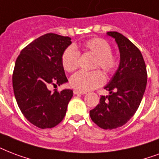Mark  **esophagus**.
I'll use <instances>...</instances> for the list:
<instances>
[{"mask_svg":"<svg viewBox=\"0 0 159 159\" xmlns=\"http://www.w3.org/2000/svg\"><path fill=\"white\" fill-rule=\"evenodd\" d=\"M73 93H74L75 95H77V94L84 95V94H86V93H85V92H81V91H78V90H74L73 91Z\"/></svg>","mask_w":159,"mask_h":159,"instance_id":"obj_1","label":"esophagus"}]
</instances>
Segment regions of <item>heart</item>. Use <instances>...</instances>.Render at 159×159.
Wrapping results in <instances>:
<instances>
[{"label":"heart","mask_w":159,"mask_h":159,"mask_svg":"<svg viewBox=\"0 0 159 159\" xmlns=\"http://www.w3.org/2000/svg\"><path fill=\"white\" fill-rule=\"evenodd\" d=\"M86 52L96 56L95 67H100L106 72H112L117 66V58L112 53V47L102 38H93L83 44ZM80 54L77 48L70 46L64 51L61 56V63L66 71L71 72L79 66ZM105 82V77L100 71H80L72 75L70 79L71 85L81 92L93 90L102 86Z\"/></svg>","instance_id":"obj_1"}]
</instances>
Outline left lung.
Returning a JSON list of instances; mask_svg holds the SVG:
<instances>
[{"label":"left lung","mask_w":159,"mask_h":159,"mask_svg":"<svg viewBox=\"0 0 159 159\" xmlns=\"http://www.w3.org/2000/svg\"><path fill=\"white\" fill-rule=\"evenodd\" d=\"M107 35L114 38L120 53L117 71L104 87L108 96L90 111V117L103 129H114L128 123L141 103L147 85V69L139 48L117 31Z\"/></svg>","instance_id":"left-lung-1"}]
</instances>
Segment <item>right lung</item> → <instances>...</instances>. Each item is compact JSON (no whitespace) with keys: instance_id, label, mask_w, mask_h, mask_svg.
<instances>
[{"instance_id":"1","label":"right lung","mask_w":159,"mask_h":159,"mask_svg":"<svg viewBox=\"0 0 159 159\" xmlns=\"http://www.w3.org/2000/svg\"><path fill=\"white\" fill-rule=\"evenodd\" d=\"M71 38L47 33L27 45L18 56L12 75L16 100L24 117L37 128H52L65 117L73 95L71 89L60 93L51 85L66 83L61 56Z\"/></svg>"}]
</instances>
